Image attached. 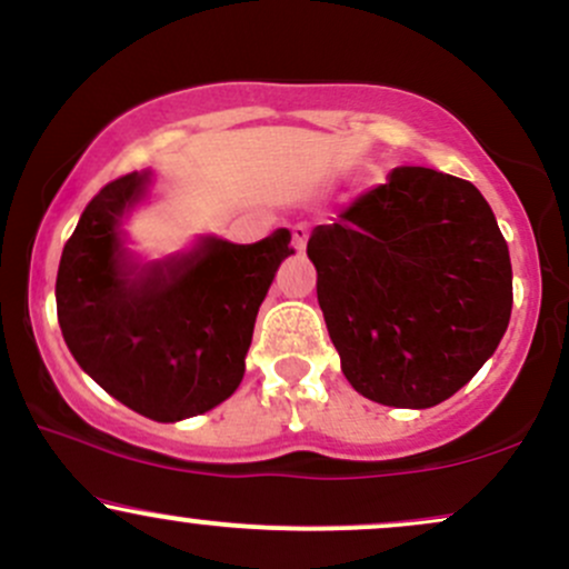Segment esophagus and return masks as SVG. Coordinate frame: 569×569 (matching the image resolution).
I'll use <instances>...</instances> for the list:
<instances>
[{"instance_id": "obj_1", "label": "esophagus", "mask_w": 569, "mask_h": 569, "mask_svg": "<svg viewBox=\"0 0 569 569\" xmlns=\"http://www.w3.org/2000/svg\"><path fill=\"white\" fill-rule=\"evenodd\" d=\"M307 238H310V227L305 224V221H299V224L291 227V243H293V251L297 253H305L307 248Z\"/></svg>"}]
</instances>
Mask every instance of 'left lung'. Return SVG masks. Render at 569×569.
Wrapping results in <instances>:
<instances>
[{
  "label": "left lung",
  "instance_id": "1",
  "mask_svg": "<svg viewBox=\"0 0 569 569\" xmlns=\"http://www.w3.org/2000/svg\"><path fill=\"white\" fill-rule=\"evenodd\" d=\"M307 257L342 375L385 407L447 401L511 321V257L492 208L433 168H393L312 230Z\"/></svg>",
  "mask_w": 569,
  "mask_h": 569
}]
</instances>
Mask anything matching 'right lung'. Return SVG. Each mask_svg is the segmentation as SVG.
Segmentation results:
<instances>
[{"instance_id":"1","label":"right lung","mask_w":569,"mask_h":569,"mask_svg":"<svg viewBox=\"0 0 569 569\" xmlns=\"http://www.w3.org/2000/svg\"><path fill=\"white\" fill-rule=\"evenodd\" d=\"M149 187L152 171H133L88 202L63 246L56 307L84 375L149 420L179 422L238 390L259 305L293 248L280 227L248 246L200 234L189 251L143 262L122 224Z\"/></svg>"}]
</instances>
